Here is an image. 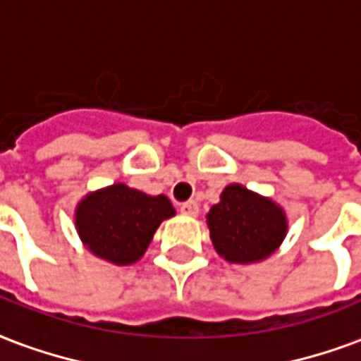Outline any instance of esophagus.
<instances>
[{
	"mask_svg": "<svg viewBox=\"0 0 361 361\" xmlns=\"http://www.w3.org/2000/svg\"><path fill=\"white\" fill-rule=\"evenodd\" d=\"M180 212L186 214V216H198V204H196L195 200L192 202H185V204H180Z\"/></svg>",
	"mask_w": 361,
	"mask_h": 361,
	"instance_id": "1",
	"label": "esophagus"
}]
</instances>
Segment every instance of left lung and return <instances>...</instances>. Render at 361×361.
Listing matches in <instances>:
<instances>
[{
    "instance_id": "8db88e82",
    "label": "left lung",
    "mask_w": 361,
    "mask_h": 361,
    "mask_svg": "<svg viewBox=\"0 0 361 361\" xmlns=\"http://www.w3.org/2000/svg\"><path fill=\"white\" fill-rule=\"evenodd\" d=\"M216 252L232 263H252L279 247L287 232L285 214L269 198L242 185L224 188L220 202L206 216Z\"/></svg>"
}]
</instances>
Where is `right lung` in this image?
Listing matches in <instances>:
<instances>
[{"label": "right lung", "mask_w": 361, "mask_h": 361, "mask_svg": "<svg viewBox=\"0 0 361 361\" xmlns=\"http://www.w3.org/2000/svg\"><path fill=\"white\" fill-rule=\"evenodd\" d=\"M175 216L166 196H147L126 185L88 195L76 208V228L92 253L116 265L137 261L159 228Z\"/></svg>", "instance_id": "right-lung-1"}]
</instances>
